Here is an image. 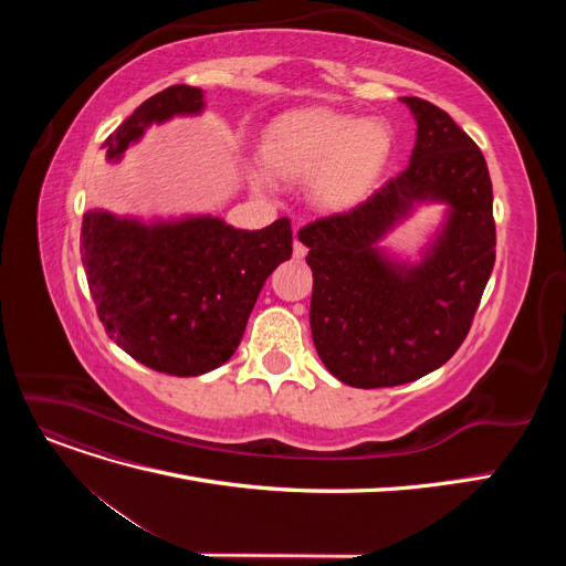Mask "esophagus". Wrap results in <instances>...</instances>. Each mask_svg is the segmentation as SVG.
<instances>
[{"mask_svg": "<svg viewBox=\"0 0 566 566\" xmlns=\"http://www.w3.org/2000/svg\"><path fill=\"white\" fill-rule=\"evenodd\" d=\"M304 254H306V248L295 238V243H293V256H295V260H304Z\"/></svg>", "mask_w": 566, "mask_h": 566, "instance_id": "34e87169", "label": "esophagus"}]
</instances>
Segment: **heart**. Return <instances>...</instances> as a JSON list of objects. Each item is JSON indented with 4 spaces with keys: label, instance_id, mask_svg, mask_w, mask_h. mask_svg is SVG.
<instances>
[{
    "label": "heart",
    "instance_id": "1",
    "mask_svg": "<svg viewBox=\"0 0 566 566\" xmlns=\"http://www.w3.org/2000/svg\"><path fill=\"white\" fill-rule=\"evenodd\" d=\"M391 153L382 123L347 115L295 113L271 125L262 156L285 181H311L314 200L325 210H345L378 181Z\"/></svg>",
    "mask_w": 566,
    "mask_h": 566
}]
</instances>
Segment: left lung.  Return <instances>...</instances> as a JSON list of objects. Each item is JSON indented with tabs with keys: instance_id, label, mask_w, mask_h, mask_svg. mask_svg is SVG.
Returning <instances> with one entry per match:
<instances>
[{
	"instance_id": "left-lung-1",
	"label": "left lung",
	"mask_w": 566,
	"mask_h": 566,
	"mask_svg": "<svg viewBox=\"0 0 566 566\" xmlns=\"http://www.w3.org/2000/svg\"><path fill=\"white\" fill-rule=\"evenodd\" d=\"M416 146L397 177L347 212L300 229L314 273L312 337L321 361L349 387L413 382L468 337L495 262V221L482 150L453 117L418 96ZM439 199L450 219L420 265L391 263L377 241L413 201Z\"/></svg>"
}]
</instances>
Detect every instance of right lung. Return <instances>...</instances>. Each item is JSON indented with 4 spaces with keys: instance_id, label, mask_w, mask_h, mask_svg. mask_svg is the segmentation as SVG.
<instances>
[{
    "instance_id": "obj_1",
    "label": "right lung",
    "mask_w": 566,
    "mask_h": 566,
    "mask_svg": "<svg viewBox=\"0 0 566 566\" xmlns=\"http://www.w3.org/2000/svg\"><path fill=\"white\" fill-rule=\"evenodd\" d=\"M200 111L198 87L158 92L104 142L108 160L139 142L148 125ZM80 250L108 337L153 370L191 378L227 364L241 345L264 281L293 254V229L287 217L241 231L219 217L144 224L90 210Z\"/></svg>"
}]
</instances>
